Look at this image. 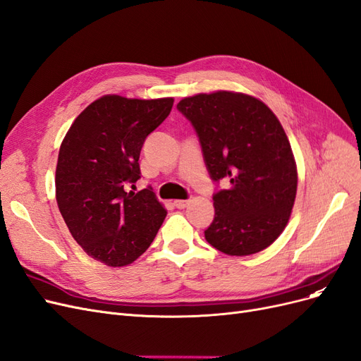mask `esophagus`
<instances>
[{
    "label": "esophagus",
    "instance_id": "1",
    "mask_svg": "<svg viewBox=\"0 0 361 361\" xmlns=\"http://www.w3.org/2000/svg\"><path fill=\"white\" fill-rule=\"evenodd\" d=\"M190 204V201H184V200H177V201H173V205H176L177 208H185Z\"/></svg>",
    "mask_w": 361,
    "mask_h": 361
}]
</instances>
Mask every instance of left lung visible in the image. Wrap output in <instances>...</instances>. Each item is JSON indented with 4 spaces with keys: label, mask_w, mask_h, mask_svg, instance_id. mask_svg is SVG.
<instances>
[{
    "label": "left lung",
    "mask_w": 361,
    "mask_h": 361,
    "mask_svg": "<svg viewBox=\"0 0 361 361\" xmlns=\"http://www.w3.org/2000/svg\"><path fill=\"white\" fill-rule=\"evenodd\" d=\"M200 137L213 181L214 220L205 240L231 257L267 249L282 234L297 195V165L281 121L243 92L216 91L177 104Z\"/></svg>",
    "instance_id": "obj_1"
}]
</instances>
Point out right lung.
<instances>
[{
    "label": "right lung",
    "mask_w": 361,
    "mask_h": 361,
    "mask_svg": "<svg viewBox=\"0 0 361 361\" xmlns=\"http://www.w3.org/2000/svg\"><path fill=\"white\" fill-rule=\"evenodd\" d=\"M172 97L103 96L66 133L55 172L56 204L72 237L108 267L132 264L149 247L166 217L151 188L126 192L141 178L145 137L164 123Z\"/></svg>",
    "instance_id": "obj_1"
}]
</instances>
